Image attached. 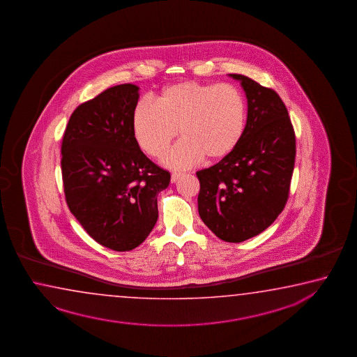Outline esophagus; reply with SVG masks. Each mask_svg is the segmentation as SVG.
Listing matches in <instances>:
<instances>
[{
    "instance_id": "34e87169",
    "label": "esophagus",
    "mask_w": 357,
    "mask_h": 357,
    "mask_svg": "<svg viewBox=\"0 0 357 357\" xmlns=\"http://www.w3.org/2000/svg\"><path fill=\"white\" fill-rule=\"evenodd\" d=\"M180 177H181V174H180V172H174V174L171 175V182H172V183H175Z\"/></svg>"
}]
</instances>
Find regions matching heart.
Masks as SVG:
<instances>
[{"instance_id": "obj_1", "label": "heart", "mask_w": 357, "mask_h": 357, "mask_svg": "<svg viewBox=\"0 0 357 357\" xmlns=\"http://www.w3.org/2000/svg\"><path fill=\"white\" fill-rule=\"evenodd\" d=\"M247 127V104L235 86L183 80L169 85L155 105L139 103L132 130L147 155L161 158L177 137L183 138L166 157L171 169L192 167L208 155L219 161L238 149Z\"/></svg>"}]
</instances>
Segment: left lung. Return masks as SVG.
<instances>
[{
  "mask_svg": "<svg viewBox=\"0 0 357 357\" xmlns=\"http://www.w3.org/2000/svg\"><path fill=\"white\" fill-rule=\"evenodd\" d=\"M239 80L248 100L245 133L238 149L214 166L197 171L199 215L227 243L264 231L288 200L296 160V136L283 100L253 79Z\"/></svg>",
  "mask_w": 357,
  "mask_h": 357,
  "instance_id": "8db88e82",
  "label": "left lung"
}]
</instances>
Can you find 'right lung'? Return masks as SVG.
<instances>
[{
    "instance_id": "1",
    "label": "right lung",
    "mask_w": 357,
    "mask_h": 357,
    "mask_svg": "<svg viewBox=\"0 0 357 357\" xmlns=\"http://www.w3.org/2000/svg\"><path fill=\"white\" fill-rule=\"evenodd\" d=\"M138 91L116 85L80 104L61 143L69 210L93 239L116 252L132 250L149 236L158 219L157 195L171 178L133 136Z\"/></svg>"
}]
</instances>
